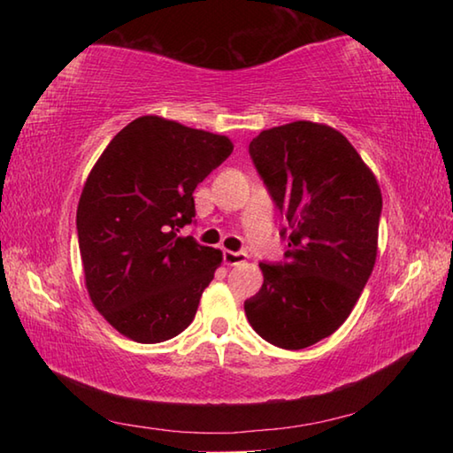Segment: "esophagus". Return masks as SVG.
I'll return each instance as SVG.
<instances>
[{
    "mask_svg": "<svg viewBox=\"0 0 453 453\" xmlns=\"http://www.w3.org/2000/svg\"><path fill=\"white\" fill-rule=\"evenodd\" d=\"M245 256L243 251H229V250H226L224 251V264L226 265H237V264H243L245 262Z\"/></svg>",
    "mask_w": 453,
    "mask_h": 453,
    "instance_id": "obj_1",
    "label": "esophagus"
}]
</instances>
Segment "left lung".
Masks as SVG:
<instances>
[{"instance_id": "1", "label": "left lung", "mask_w": 453, "mask_h": 453, "mask_svg": "<svg viewBox=\"0 0 453 453\" xmlns=\"http://www.w3.org/2000/svg\"><path fill=\"white\" fill-rule=\"evenodd\" d=\"M250 156L288 226L286 262L259 264L264 283L245 316L265 342L303 349L354 310L378 256L381 191L337 129L294 121L265 129Z\"/></svg>"}]
</instances>
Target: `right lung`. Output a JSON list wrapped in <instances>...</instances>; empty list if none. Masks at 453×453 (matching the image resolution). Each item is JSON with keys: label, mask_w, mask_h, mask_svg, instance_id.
<instances>
[{"label": "right lung", "mask_w": 453, "mask_h": 453, "mask_svg": "<svg viewBox=\"0 0 453 453\" xmlns=\"http://www.w3.org/2000/svg\"><path fill=\"white\" fill-rule=\"evenodd\" d=\"M234 151L226 135L143 116L113 137L78 205L80 254L96 310L119 334L159 343L196 318L221 251L181 237L194 189Z\"/></svg>", "instance_id": "obj_1"}]
</instances>
